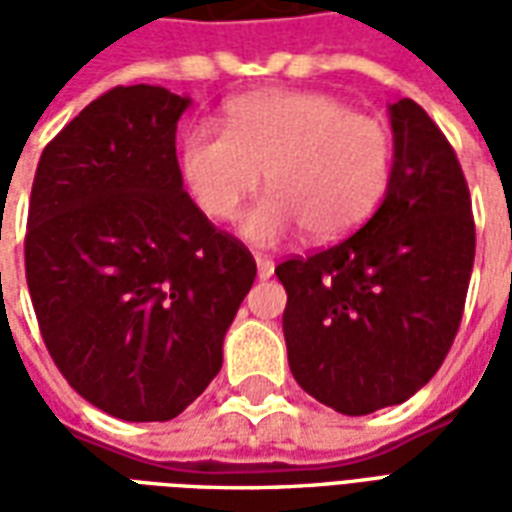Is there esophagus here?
Returning a JSON list of instances; mask_svg holds the SVG:
<instances>
[{"label":"esophagus","instance_id":"obj_1","mask_svg":"<svg viewBox=\"0 0 512 512\" xmlns=\"http://www.w3.org/2000/svg\"><path fill=\"white\" fill-rule=\"evenodd\" d=\"M255 263H257V277L266 279L274 274V260L268 255H255Z\"/></svg>","mask_w":512,"mask_h":512}]
</instances>
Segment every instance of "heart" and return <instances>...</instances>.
<instances>
[{
    "label": "heart",
    "instance_id": "obj_1",
    "mask_svg": "<svg viewBox=\"0 0 512 512\" xmlns=\"http://www.w3.org/2000/svg\"><path fill=\"white\" fill-rule=\"evenodd\" d=\"M194 200L216 222L235 219L260 189L244 233L274 244L304 227L310 241L345 238L373 216L392 175V134L326 93H252L224 112V131L194 126L180 150Z\"/></svg>",
    "mask_w": 512,
    "mask_h": 512
}]
</instances>
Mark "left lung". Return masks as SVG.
Listing matches in <instances>:
<instances>
[{"label": "left lung", "mask_w": 512, "mask_h": 512, "mask_svg": "<svg viewBox=\"0 0 512 512\" xmlns=\"http://www.w3.org/2000/svg\"><path fill=\"white\" fill-rule=\"evenodd\" d=\"M395 164L354 235L282 260L290 373L348 417L397 406L450 354L474 263L469 186L450 139L411 98L389 106Z\"/></svg>", "instance_id": "8db88e82"}]
</instances>
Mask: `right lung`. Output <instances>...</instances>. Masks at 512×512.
Here are the masks:
<instances>
[{
	"label": "right lung",
	"mask_w": 512,
	"mask_h": 512,
	"mask_svg": "<svg viewBox=\"0 0 512 512\" xmlns=\"http://www.w3.org/2000/svg\"><path fill=\"white\" fill-rule=\"evenodd\" d=\"M186 95L115 87L43 147L24 266L65 381L126 422H164L222 370L224 332L255 282L252 252L183 191Z\"/></svg>",
	"instance_id": "obj_1"
}]
</instances>
